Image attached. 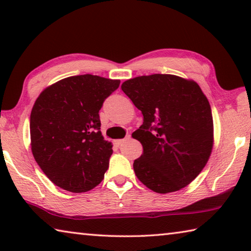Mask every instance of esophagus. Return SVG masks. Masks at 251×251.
I'll return each mask as SVG.
<instances>
[{
	"label": "esophagus",
	"instance_id": "obj_1",
	"mask_svg": "<svg viewBox=\"0 0 251 251\" xmlns=\"http://www.w3.org/2000/svg\"><path fill=\"white\" fill-rule=\"evenodd\" d=\"M130 136H126L125 139H118V140H114V145L115 146H121L122 144H125L126 139H129Z\"/></svg>",
	"mask_w": 251,
	"mask_h": 251
}]
</instances>
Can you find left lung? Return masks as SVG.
Returning <instances> with one entry per match:
<instances>
[{
  "label": "left lung",
  "instance_id": "obj_1",
  "mask_svg": "<svg viewBox=\"0 0 251 251\" xmlns=\"http://www.w3.org/2000/svg\"><path fill=\"white\" fill-rule=\"evenodd\" d=\"M121 88L144 115L132 133L144 148L133 161L138 179L160 194L182 190L205 167L213 148L206 96L194 80L169 74L134 77Z\"/></svg>",
  "mask_w": 251,
  "mask_h": 251
}]
</instances>
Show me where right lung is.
Here are the masks:
<instances>
[{"instance_id": "1", "label": "right lung", "mask_w": 251, "mask_h": 251, "mask_svg": "<svg viewBox=\"0 0 251 251\" xmlns=\"http://www.w3.org/2000/svg\"><path fill=\"white\" fill-rule=\"evenodd\" d=\"M119 85V79L77 75L38 96L30 115L32 155L58 187L83 193L102 182L113 150L102 136L99 111Z\"/></svg>"}]
</instances>
